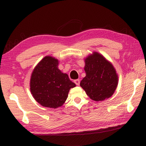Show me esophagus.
<instances>
[{
    "mask_svg": "<svg viewBox=\"0 0 146 146\" xmlns=\"http://www.w3.org/2000/svg\"><path fill=\"white\" fill-rule=\"evenodd\" d=\"M74 82H75V83L76 85H80V83L79 79L75 80H74Z\"/></svg>",
    "mask_w": 146,
    "mask_h": 146,
    "instance_id": "1",
    "label": "esophagus"
}]
</instances>
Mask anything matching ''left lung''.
I'll list each match as a JSON object with an SVG mask.
<instances>
[{
	"label": "left lung",
	"mask_w": 146,
	"mask_h": 146,
	"mask_svg": "<svg viewBox=\"0 0 146 146\" xmlns=\"http://www.w3.org/2000/svg\"><path fill=\"white\" fill-rule=\"evenodd\" d=\"M86 76L80 86L92 100L102 101L113 94L118 85V76L113 65L98 52L85 59Z\"/></svg>",
	"instance_id": "obj_1"
}]
</instances>
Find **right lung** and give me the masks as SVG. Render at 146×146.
I'll return each mask as SVG.
<instances>
[{"label":"right lung","mask_w":146,"mask_h":146,"mask_svg":"<svg viewBox=\"0 0 146 146\" xmlns=\"http://www.w3.org/2000/svg\"><path fill=\"white\" fill-rule=\"evenodd\" d=\"M58 60L46 56L34 69L30 89L35 100L42 106L56 108L64 103L70 89L76 85L58 68Z\"/></svg>","instance_id":"obj_1"}]
</instances>
